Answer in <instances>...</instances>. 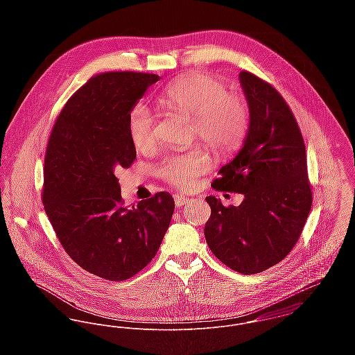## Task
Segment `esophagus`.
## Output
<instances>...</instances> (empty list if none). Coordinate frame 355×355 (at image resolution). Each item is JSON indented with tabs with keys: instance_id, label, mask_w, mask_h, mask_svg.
I'll list each match as a JSON object with an SVG mask.
<instances>
[{
	"instance_id": "1",
	"label": "esophagus",
	"mask_w": 355,
	"mask_h": 355,
	"mask_svg": "<svg viewBox=\"0 0 355 355\" xmlns=\"http://www.w3.org/2000/svg\"><path fill=\"white\" fill-rule=\"evenodd\" d=\"M173 198H175V205H176V207H182L183 205H186V203L189 202V198H187V197H184V196H175Z\"/></svg>"
}]
</instances>
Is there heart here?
I'll use <instances>...</instances> for the list:
<instances>
[{
  "label": "heart",
  "instance_id": "b5f03b06",
  "mask_svg": "<svg viewBox=\"0 0 355 355\" xmlns=\"http://www.w3.org/2000/svg\"><path fill=\"white\" fill-rule=\"evenodd\" d=\"M159 101L171 110L193 117V134L216 154L234 152L245 139L250 112L245 97L227 90L225 83L207 73H191L172 83ZM128 132L138 150H149L157 142V123L152 110L137 105L128 120ZM210 169V158L201 149L168 155L158 168L168 184L190 190Z\"/></svg>",
  "mask_w": 355,
  "mask_h": 355
}]
</instances>
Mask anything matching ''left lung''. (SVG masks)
<instances>
[{"label": "left lung", "instance_id": "1", "mask_svg": "<svg viewBox=\"0 0 355 355\" xmlns=\"http://www.w3.org/2000/svg\"><path fill=\"white\" fill-rule=\"evenodd\" d=\"M250 110L246 141L211 187L245 196L239 206L206 197L209 249L235 272L254 275L297 245L313 202L302 132L280 93L249 71L239 73Z\"/></svg>", "mask_w": 355, "mask_h": 355}]
</instances>
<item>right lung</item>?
<instances>
[{"label": "right lung", "mask_w": 355, "mask_h": 355, "mask_svg": "<svg viewBox=\"0 0 355 355\" xmlns=\"http://www.w3.org/2000/svg\"><path fill=\"white\" fill-rule=\"evenodd\" d=\"M158 75L103 72L61 109L48 141L42 203L67 254L110 282L141 272L158 252L175 202L157 193L125 206L116 172L137 158L128 120Z\"/></svg>", "instance_id": "1"}]
</instances>
